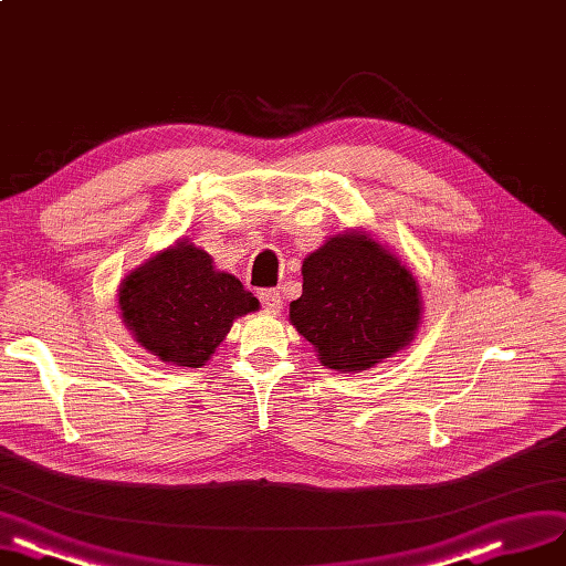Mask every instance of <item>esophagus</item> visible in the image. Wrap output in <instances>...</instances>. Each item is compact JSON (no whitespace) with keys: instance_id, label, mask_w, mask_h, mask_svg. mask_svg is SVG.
<instances>
[{"instance_id":"34e87169","label":"esophagus","mask_w":566,"mask_h":566,"mask_svg":"<svg viewBox=\"0 0 566 566\" xmlns=\"http://www.w3.org/2000/svg\"><path fill=\"white\" fill-rule=\"evenodd\" d=\"M260 302L266 311H274V314H279V311L283 308V297L279 290H260Z\"/></svg>"}]
</instances>
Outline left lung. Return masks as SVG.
I'll return each mask as SVG.
<instances>
[{
  "mask_svg": "<svg viewBox=\"0 0 566 566\" xmlns=\"http://www.w3.org/2000/svg\"><path fill=\"white\" fill-rule=\"evenodd\" d=\"M302 297L290 323L318 360L344 375L373 369L409 346L423 302L412 271L365 229L329 237L302 262Z\"/></svg>",
  "mask_w": 566,
  "mask_h": 566,
  "instance_id": "8db88e82",
  "label": "left lung"
}]
</instances>
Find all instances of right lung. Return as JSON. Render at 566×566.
Masks as SVG:
<instances>
[{"label":"right lung","mask_w":566,"mask_h":566,"mask_svg":"<svg viewBox=\"0 0 566 566\" xmlns=\"http://www.w3.org/2000/svg\"><path fill=\"white\" fill-rule=\"evenodd\" d=\"M133 339L175 367H201L233 321L260 308L243 283L212 264L206 250L178 239L135 266L116 290Z\"/></svg>","instance_id":"obj_1"}]
</instances>
